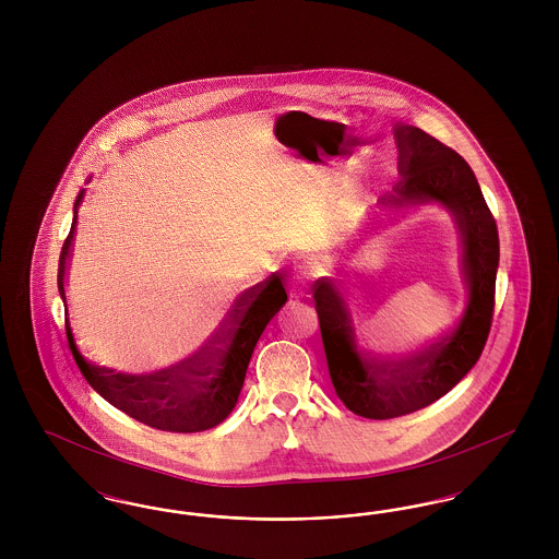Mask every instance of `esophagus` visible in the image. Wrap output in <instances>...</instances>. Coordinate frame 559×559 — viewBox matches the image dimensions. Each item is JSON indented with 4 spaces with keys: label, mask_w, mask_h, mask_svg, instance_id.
Segmentation results:
<instances>
[{
    "label": "esophagus",
    "mask_w": 559,
    "mask_h": 559,
    "mask_svg": "<svg viewBox=\"0 0 559 559\" xmlns=\"http://www.w3.org/2000/svg\"><path fill=\"white\" fill-rule=\"evenodd\" d=\"M306 287H308V272L306 270H297V272H293L292 276V295H301V293L306 292Z\"/></svg>",
    "instance_id": "esophagus-1"
}]
</instances>
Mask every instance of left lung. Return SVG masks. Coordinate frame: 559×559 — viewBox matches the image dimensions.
<instances>
[{
  "label": "left lung",
  "instance_id": "1",
  "mask_svg": "<svg viewBox=\"0 0 559 559\" xmlns=\"http://www.w3.org/2000/svg\"><path fill=\"white\" fill-rule=\"evenodd\" d=\"M399 144L400 182L381 203L411 207L440 203L454 217L463 242V278L467 308L461 322L404 360H381L358 346L356 324L346 299L331 276H322L312 295L329 374L340 400L367 419H394L442 399L472 371L486 346L499 267V233L478 180L459 153L433 135L394 128Z\"/></svg>",
  "mask_w": 559,
  "mask_h": 559
}]
</instances>
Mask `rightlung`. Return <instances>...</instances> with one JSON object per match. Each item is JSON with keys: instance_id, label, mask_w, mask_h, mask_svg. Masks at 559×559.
<instances>
[{"instance_id": "right-lung-1", "label": "right lung", "mask_w": 559, "mask_h": 559, "mask_svg": "<svg viewBox=\"0 0 559 559\" xmlns=\"http://www.w3.org/2000/svg\"><path fill=\"white\" fill-rule=\"evenodd\" d=\"M83 192L85 190L78 194L71 233L60 251L58 292L62 301ZM285 301L287 292L283 276L274 272L264 283H258L240 295L210 344L178 365L146 374L119 372L87 362L75 346L69 314L64 317V326L80 371L103 399L144 426L192 433L222 424L233 413L253 347Z\"/></svg>"}]
</instances>
